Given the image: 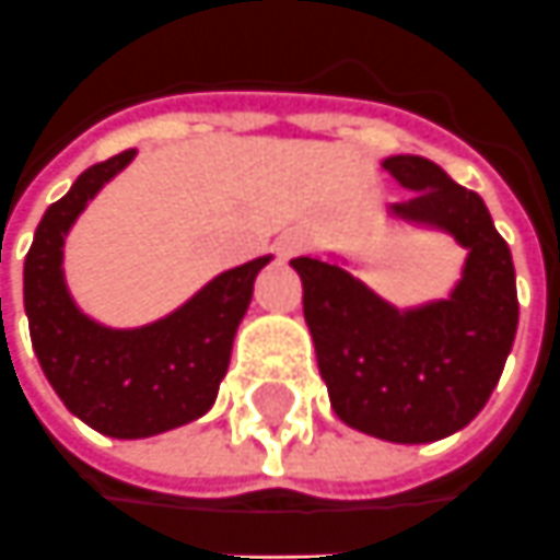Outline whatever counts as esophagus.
<instances>
[{
  "mask_svg": "<svg viewBox=\"0 0 560 560\" xmlns=\"http://www.w3.org/2000/svg\"><path fill=\"white\" fill-rule=\"evenodd\" d=\"M307 246H311V237H307V231H302V229L283 231V234L273 241V249H277V256L283 258V261H287V258L302 256Z\"/></svg>",
  "mask_w": 560,
  "mask_h": 560,
  "instance_id": "esophagus-1",
  "label": "esophagus"
}]
</instances>
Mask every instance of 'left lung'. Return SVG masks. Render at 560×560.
Returning <instances> with one entry per match:
<instances>
[{
	"mask_svg": "<svg viewBox=\"0 0 560 560\" xmlns=\"http://www.w3.org/2000/svg\"><path fill=\"white\" fill-rule=\"evenodd\" d=\"M384 170L411 191L387 210L396 225L466 249L448 295L396 307L335 253L292 268L335 415L384 442L423 445L464 430L491 399L518 329L515 265L485 200L430 158L390 155Z\"/></svg>",
	"mask_w": 560,
	"mask_h": 560,
	"instance_id": "left-lung-1",
	"label": "left lung"
}]
</instances>
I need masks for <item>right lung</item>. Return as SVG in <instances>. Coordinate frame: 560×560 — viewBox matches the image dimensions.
<instances>
[{"instance_id":"add662e5","label":"right lung","mask_w":560,"mask_h":560,"mask_svg":"<svg viewBox=\"0 0 560 560\" xmlns=\"http://www.w3.org/2000/svg\"><path fill=\"white\" fill-rule=\"evenodd\" d=\"M137 158V149L81 173L38 222L23 261V307L38 365L60 402L112 439H149L203 418L229 372L231 345L253 283L273 256L213 277L161 319L115 329L84 314L63 271V246L88 203Z\"/></svg>"}]
</instances>
